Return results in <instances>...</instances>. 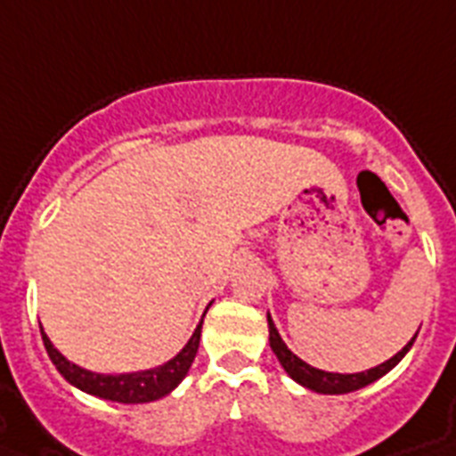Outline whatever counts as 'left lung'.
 Instances as JSON below:
<instances>
[{
    "label": "left lung",
    "mask_w": 456,
    "mask_h": 456,
    "mask_svg": "<svg viewBox=\"0 0 456 456\" xmlns=\"http://www.w3.org/2000/svg\"><path fill=\"white\" fill-rule=\"evenodd\" d=\"M267 324H270V346L272 350H274V354H277V360L281 362V367H284L286 374L291 376L296 383L305 386V388L314 390V393H324V395H343V393H353V390H360L364 388V386H369V383H374L376 379H381V376L388 374L390 369L395 367L397 362L410 353L411 343L417 338V336H414L400 353L393 354L390 360H386L383 364H379V367L360 371V374H333V371H322V369L310 367L307 362L300 360L298 354H293L291 350H289V346L281 340V336H279L277 326H274L270 314H267Z\"/></svg>",
    "instance_id": "8db88e82"
}]
</instances>
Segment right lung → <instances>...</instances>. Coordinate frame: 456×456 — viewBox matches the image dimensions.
<instances>
[{
    "label": "right lung",
    "mask_w": 456,
    "mask_h": 456,
    "mask_svg": "<svg viewBox=\"0 0 456 456\" xmlns=\"http://www.w3.org/2000/svg\"><path fill=\"white\" fill-rule=\"evenodd\" d=\"M200 324L196 326V331L189 338L182 350H179L170 362H165L156 369H146V371H134V374H94L89 369H82L66 360L63 354L52 346V340L42 329V340H45L46 353L49 360L53 362V367L59 369V374L66 379L68 383H73L75 388L85 390L89 395L103 397L110 403H123V404H139V403H153L158 397H165L167 393L177 388L182 379L189 374L193 357L199 353V340H200Z\"/></svg>",
    "instance_id": "1"
}]
</instances>
